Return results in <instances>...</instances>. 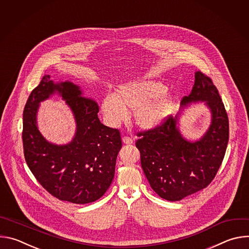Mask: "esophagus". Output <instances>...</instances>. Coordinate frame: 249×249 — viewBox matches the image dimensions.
<instances>
[{"mask_svg":"<svg viewBox=\"0 0 249 249\" xmlns=\"http://www.w3.org/2000/svg\"><path fill=\"white\" fill-rule=\"evenodd\" d=\"M122 141H123V143L126 144V145H130V144L133 143V140H132L130 137H128V136L123 137V138H122Z\"/></svg>","mask_w":249,"mask_h":249,"instance_id":"esophagus-1","label":"esophagus"}]
</instances>
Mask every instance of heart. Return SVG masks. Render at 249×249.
<instances>
[{"label": "heart", "mask_w": 249, "mask_h": 249, "mask_svg": "<svg viewBox=\"0 0 249 249\" xmlns=\"http://www.w3.org/2000/svg\"><path fill=\"white\" fill-rule=\"evenodd\" d=\"M174 97L162 83L143 80L122 85L116 95L109 94L102 101V112L110 124L116 125L135 112L136 123L142 128H154L162 123L174 107Z\"/></svg>", "instance_id": "1"}]
</instances>
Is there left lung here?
<instances>
[{
	"label": "left lung",
	"mask_w": 249,
	"mask_h": 249,
	"mask_svg": "<svg viewBox=\"0 0 249 249\" xmlns=\"http://www.w3.org/2000/svg\"><path fill=\"white\" fill-rule=\"evenodd\" d=\"M205 101L212 111V124L199 141L191 143L168 116L160 125L137 133L141 164L153 190L162 199L179 201L206 188L215 178L229 142V118L212 79L195 73V84L182 104Z\"/></svg>",
	"instance_id": "obj_1"
}]
</instances>
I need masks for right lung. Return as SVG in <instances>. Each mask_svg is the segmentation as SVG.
I'll return each mask as SVG.
<instances>
[{
	"label": "right lung",
	"instance_id": "obj_1",
	"mask_svg": "<svg viewBox=\"0 0 249 249\" xmlns=\"http://www.w3.org/2000/svg\"><path fill=\"white\" fill-rule=\"evenodd\" d=\"M55 91L67 100L77 122L75 138L65 146L48 143L36 126L39 102ZM98 111L96 100L83 96L77 86L70 82L55 85L50 76H44L28 96L23 109L24 159L40 185L61 201L94 202L113 180L121 135L118 129L100 123Z\"/></svg>",
	"mask_w": 249,
	"mask_h": 249
}]
</instances>
